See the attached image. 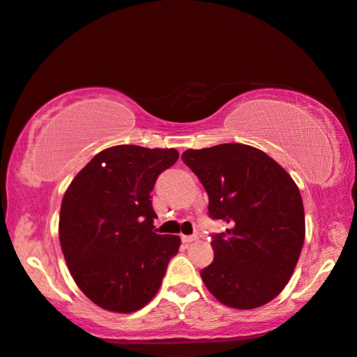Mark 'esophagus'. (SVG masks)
<instances>
[{
    "instance_id": "34e87169",
    "label": "esophagus",
    "mask_w": 357,
    "mask_h": 357,
    "mask_svg": "<svg viewBox=\"0 0 357 357\" xmlns=\"http://www.w3.org/2000/svg\"><path fill=\"white\" fill-rule=\"evenodd\" d=\"M181 241H183V243H194V241H197V236L183 234V236H181Z\"/></svg>"
}]
</instances>
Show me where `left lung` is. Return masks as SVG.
Listing matches in <instances>:
<instances>
[{"label":"left lung","instance_id":"1","mask_svg":"<svg viewBox=\"0 0 357 357\" xmlns=\"http://www.w3.org/2000/svg\"><path fill=\"white\" fill-rule=\"evenodd\" d=\"M181 158L207 190L210 218L228 223L212 236L213 262L200 272L207 289L234 309L270 303L289 281L304 244L298 185L250 145L185 150Z\"/></svg>","mask_w":357,"mask_h":357}]
</instances>
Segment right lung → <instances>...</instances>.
<instances>
[{
    "instance_id": "1",
    "label": "right lung",
    "mask_w": 357,
    "mask_h": 357,
    "mask_svg": "<svg viewBox=\"0 0 357 357\" xmlns=\"http://www.w3.org/2000/svg\"><path fill=\"white\" fill-rule=\"evenodd\" d=\"M174 149L116 145L95 155L64 192L59 243L74 281L112 312L142 309L157 294L181 239L153 229L155 181Z\"/></svg>"
}]
</instances>
